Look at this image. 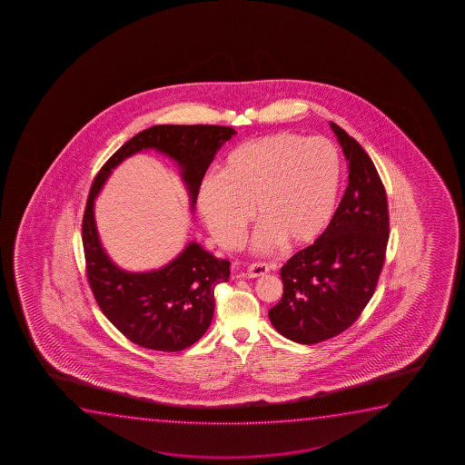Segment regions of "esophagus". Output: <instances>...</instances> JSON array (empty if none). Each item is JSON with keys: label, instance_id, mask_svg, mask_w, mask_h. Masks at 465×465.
<instances>
[{"label": "esophagus", "instance_id": "esophagus-1", "mask_svg": "<svg viewBox=\"0 0 465 465\" xmlns=\"http://www.w3.org/2000/svg\"><path fill=\"white\" fill-rule=\"evenodd\" d=\"M270 272V267H268L267 263H252L251 267L248 268V272H246V274H248L249 278H261V276H265V274Z\"/></svg>", "mask_w": 465, "mask_h": 465}]
</instances>
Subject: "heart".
<instances>
[{
    "label": "heart",
    "instance_id": "obj_1",
    "mask_svg": "<svg viewBox=\"0 0 465 465\" xmlns=\"http://www.w3.org/2000/svg\"><path fill=\"white\" fill-rule=\"evenodd\" d=\"M340 184V155L322 136L270 134L242 143L223 159L219 176L198 189V210L227 249L242 244L254 216L255 248H303L331 223Z\"/></svg>",
    "mask_w": 465,
    "mask_h": 465
}]
</instances>
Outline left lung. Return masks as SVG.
<instances>
[{
  "mask_svg": "<svg viewBox=\"0 0 465 465\" xmlns=\"http://www.w3.org/2000/svg\"><path fill=\"white\" fill-rule=\"evenodd\" d=\"M350 162L348 187L331 223L281 268L282 299L268 312L281 335L314 344L356 322L381 274L389 240L388 197L369 153L331 122Z\"/></svg>",
  "mask_w": 465,
  "mask_h": 465,
  "instance_id": "obj_1",
  "label": "left lung"
}]
</instances>
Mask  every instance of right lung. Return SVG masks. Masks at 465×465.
<instances>
[{
  "instance_id": "obj_1",
  "label": "right lung",
  "mask_w": 465,
  "mask_h": 465,
  "mask_svg": "<svg viewBox=\"0 0 465 465\" xmlns=\"http://www.w3.org/2000/svg\"><path fill=\"white\" fill-rule=\"evenodd\" d=\"M235 134L223 125H153L134 134L96 173L83 217L87 280L103 314L138 346L176 352L203 337L214 314V289L229 281L230 262L216 259L192 242L163 268L146 273L125 272L109 259L100 242L94 217L95 197L122 160L157 149L178 162L193 206L208 166Z\"/></svg>"
}]
</instances>
